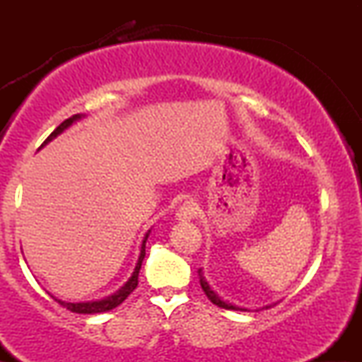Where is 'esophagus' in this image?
Instances as JSON below:
<instances>
[{"mask_svg": "<svg viewBox=\"0 0 362 362\" xmlns=\"http://www.w3.org/2000/svg\"><path fill=\"white\" fill-rule=\"evenodd\" d=\"M197 214V206L194 201H185L184 204L178 207L177 211V219L178 221H190Z\"/></svg>", "mask_w": 362, "mask_h": 362, "instance_id": "obj_1", "label": "esophagus"}]
</instances>
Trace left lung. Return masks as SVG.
I'll return each instance as SVG.
<instances>
[{"label":"left lung","mask_w":362,"mask_h":362,"mask_svg":"<svg viewBox=\"0 0 362 362\" xmlns=\"http://www.w3.org/2000/svg\"><path fill=\"white\" fill-rule=\"evenodd\" d=\"M197 274H199V282H201V288H202V291H204V293H206V296L209 298V300L213 301L216 306H219V308H224V310L247 311V308H242V306H236V305H233V303H228V301L221 300V298L218 296V293H216V291L211 289L209 282L206 281V277H204V272H202V269H199ZM265 308H269V306H265Z\"/></svg>","instance_id":"left-lung-1"}]
</instances>
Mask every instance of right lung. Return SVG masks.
<instances>
[{
    "label": "right lung",
    "instance_id": "right-lung-1",
    "mask_svg": "<svg viewBox=\"0 0 362 362\" xmlns=\"http://www.w3.org/2000/svg\"><path fill=\"white\" fill-rule=\"evenodd\" d=\"M81 117H85V115H83V114H76V115H73V117L66 119L64 122H61L59 126H57V127L54 129V131L51 132V136H49V138L44 141L42 146H45V144H47V143H51V141H52L54 138H57V136H59L62 131H66V129H68L69 126H71L73 122H76V120H80ZM42 146H40V148H42ZM149 233H151V230H148V233L144 235V238H143V243H141V248H139V257H138V262H136L134 271H132V276L129 277L126 284H124L122 288H120L119 291H115L114 294H110V296H105V298H102V300H97V301H83V303L61 301V300H57V298H54V296H52L54 300H56L57 303H59L61 306H64L66 310L73 311V313H83V315L103 313V311H110V310L117 308V306L120 305V303H122L124 300H126V298L129 296V294H131L132 291L136 289V286H138L139 269H141V264H143L144 255H146V250H144V248H146V240H148Z\"/></svg>",
    "mask_w": 362,
    "mask_h": 362
}]
</instances>
